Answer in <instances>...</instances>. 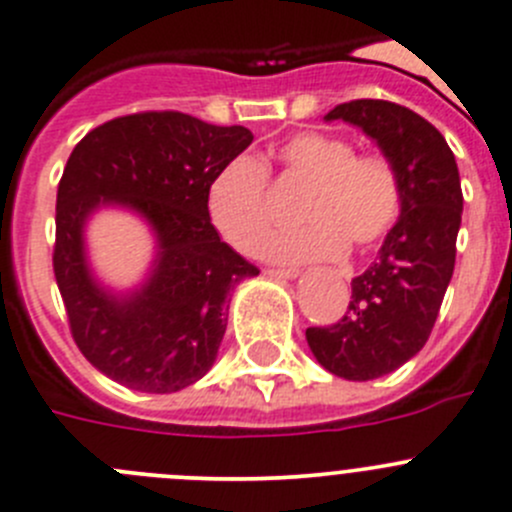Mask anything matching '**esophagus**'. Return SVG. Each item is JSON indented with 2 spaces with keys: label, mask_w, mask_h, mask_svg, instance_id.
<instances>
[{
  "label": "esophagus",
  "mask_w": 512,
  "mask_h": 512,
  "mask_svg": "<svg viewBox=\"0 0 512 512\" xmlns=\"http://www.w3.org/2000/svg\"><path fill=\"white\" fill-rule=\"evenodd\" d=\"M265 275H267V278H275V280H295L300 272L298 270H280V267L275 270V267H272V270H267Z\"/></svg>",
  "instance_id": "esophagus-1"
}]
</instances>
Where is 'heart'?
I'll return each instance as SVG.
<instances>
[{"label": "heart", "mask_w": 512, "mask_h": 512, "mask_svg": "<svg viewBox=\"0 0 512 512\" xmlns=\"http://www.w3.org/2000/svg\"><path fill=\"white\" fill-rule=\"evenodd\" d=\"M288 179L310 186L300 219L308 227L278 237V262L338 260L348 247L369 250L401 212V181L381 156H358L353 143L326 133H298L278 148ZM209 217L234 250L260 255L275 229L267 171L252 156L229 161L209 186Z\"/></svg>", "instance_id": "obj_1"}]
</instances>
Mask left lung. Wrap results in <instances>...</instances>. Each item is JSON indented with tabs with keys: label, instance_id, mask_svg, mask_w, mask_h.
Returning a JSON list of instances; mask_svg holds the SVG:
<instances>
[{
	"label": "left lung",
	"instance_id": "1",
	"mask_svg": "<svg viewBox=\"0 0 512 512\" xmlns=\"http://www.w3.org/2000/svg\"><path fill=\"white\" fill-rule=\"evenodd\" d=\"M326 121H346L374 138L401 181V212L376 262L351 280V303L336 326L308 328L315 361L348 381L391 374L432 333L455 272L462 186L442 133L404 105L351 100Z\"/></svg>",
	"mask_w": 512,
	"mask_h": 512
}]
</instances>
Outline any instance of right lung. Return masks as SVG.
<instances>
[{
	"label": "right lung",
	"instance_id": "right-lung-1",
	"mask_svg": "<svg viewBox=\"0 0 512 512\" xmlns=\"http://www.w3.org/2000/svg\"><path fill=\"white\" fill-rule=\"evenodd\" d=\"M252 138L245 126L151 111L103 123L73 148L57 186L52 267L75 343L116 384L171 394L217 361L229 293L260 270L214 229L209 186ZM100 208L131 211L155 237L133 289L105 286L89 262L84 229Z\"/></svg>",
	"mask_w": 512,
	"mask_h": 512
}]
</instances>
